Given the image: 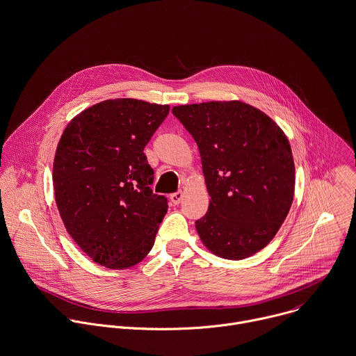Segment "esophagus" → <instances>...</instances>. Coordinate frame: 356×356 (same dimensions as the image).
<instances>
[{
  "mask_svg": "<svg viewBox=\"0 0 356 356\" xmlns=\"http://www.w3.org/2000/svg\"><path fill=\"white\" fill-rule=\"evenodd\" d=\"M181 200H183V193H181V191L173 193V194L170 195V201H172L173 205H179V204L181 202Z\"/></svg>",
  "mask_w": 356,
  "mask_h": 356,
  "instance_id": "esophagus-1",
  "label": "esophagus"
}]
</instances>
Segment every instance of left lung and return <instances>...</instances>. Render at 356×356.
<instances>
[{"mask_svg":"<svg viewBox=\"0 0 356 356\" xmlns=\"http://www.w3.org/2000/svg\"><path fill=\"white\" fill-rule=\"evenodd\" d=\"M195 140L211 201L195 222L215 255L240 261L265 248L289 215L296 166L284 131L241 101L173 106Z\"/></svg>","mask_w":356,"mask_h":356,"instance_id":"obj_1","label":"left lung"}]
</instances>
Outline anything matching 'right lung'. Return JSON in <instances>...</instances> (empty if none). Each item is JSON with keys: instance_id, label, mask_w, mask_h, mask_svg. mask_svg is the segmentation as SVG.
<instances>
[{"instance_id": "obj_1", "label": "right lung", "mask_w": 356, "mask_h": 356, "mask_svg": "<svg viewBox=\"0 0 356 356\" xmlns=\"http://www.w3.org/2000/svg\"><path fill=\"white\" fill-rule=\"evenodd\" d=\"M169 105L134 98L98 102L63 130L52 169L55 202L66 232L98 265L126 269L151 251L168 212L154 194L144 148Z\"/></svg>"}]
</instances>
